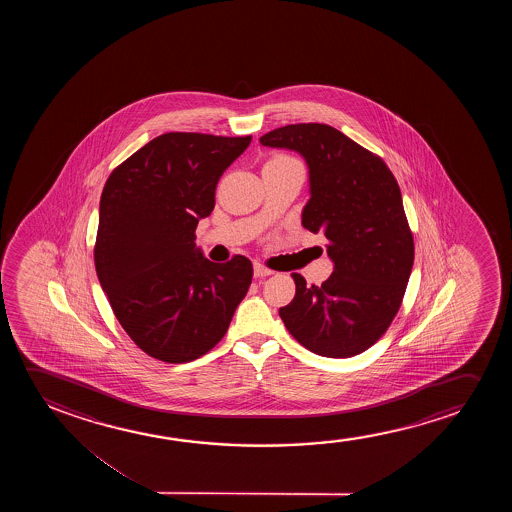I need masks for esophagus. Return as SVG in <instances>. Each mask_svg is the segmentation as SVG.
I'll use <instances>...</instances> for the list:
<instances>
[{
  "mask_svg": "<svg viewBox=\"0 0 512 512\" xmlns=\"http://www.w3.org/2000/svg\"><path fill=\"white\" fill-rule=\"evenodd\" d=\"M253 274H255V278H266L269 274H273V271H271V269H267L264 264L255 262V264H253Z\"/></svg>",
  "mask_w": 512,
  "mask_h": 512,
  "instance_id": "esophagus-1",
  "label": "esophagus"
}]
</instances>
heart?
<instances>
[{
  "label": "heart",
  "mask_w": 512,
  "mask_h": 512,
  "mask_svg": "<svg viewBox=\"0 0 512 512\" xmlns=\"http://www.w3.org/2000/svg\"><path fill=\"white\" fill-rule=\"evenodd\" d=\"M276 159H283V161L297 162V161H294V159H290V157H287V155H281V157H276Z\"/></svg>",
  "instance_id": "heart-1"
}]
</instances>
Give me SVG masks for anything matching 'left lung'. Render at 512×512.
I'll list each match as a JSON object with an SVG mask.
<instances>
[{
	"mask_svg": "<svg viewBox=\"0 0 512 512\" xmlns=\"http://www.w3.org/2000/svg\"><path fill=\"white\" fill-rule=\"evenodd\" d=\"M260 143L294 150L308 164L302 227L322 232L334 262L320 287L292 274L295 297L280 308L281 320L316 355L355 357L390 327L413 269L399 183L381 157L327 124L280 127Z\"/></svg>",
	"mask_w": 512,
	"mask_h": 512,
	"instance_id": "1",
	"label": "left lung"
}]
</instances>
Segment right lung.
Here are the masks:
<instances>
[{
  "label": "right lung",
  "mask_w": 512,
  "mask_h": 512,
  "mask_svg": "<svg viewBox=\"0 0 512 512\" xmlns=\"http://www.w3.org/2000/svg\"><path fill=\"white\" fill-rule=\"evenodd\" d=\"M252 136L166 133L106 180L94 264L127 336L150 357L185 364L225 336L252 283V262L204 257L196 227L225 169Z\"/></svg>",
  "instance_id": "add662e5"
}]
</instances>
